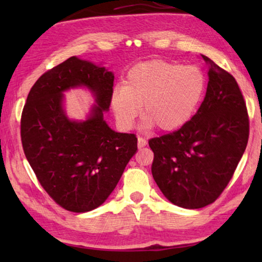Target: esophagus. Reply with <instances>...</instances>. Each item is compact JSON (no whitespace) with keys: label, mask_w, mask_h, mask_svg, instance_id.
I'll return each mask as SVG.
<instances>
[{"label":"esophagus","mask_w":262,"mask_h":262,"mask_svg":"<svg viewBox=\"0 0 262 262\" xmlns=\"http://www.w3.org/2000/svg\"><path fill=\"white\" fill-rule=\"evenodd\" d=\"M137 145H139L140 149L145 147V145H147V140L143 139L142 136H139V137H137Z\"/></svg>","instance_id":"obj_1"}]
</instances>
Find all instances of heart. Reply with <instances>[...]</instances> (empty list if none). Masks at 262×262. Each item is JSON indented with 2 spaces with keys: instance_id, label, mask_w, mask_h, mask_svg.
Here are the masks:
<instances>
[{
  "instance_id": "b5f03b06",
  "label": "heart",
  "mask_w": 262,
  "mask_h": 262,
  "mask_svg": "<svg viewBox=\"0 0 262 262\" xmlns=\"http://www.w3.org/2000/svg\"><path fill=\"white\" fill-rule=\"evenodd\" d=\"M206 89V76L196 66L154 60L127 73L125 84L114 88L112 107L122 127L133 126L139 115L145 125L173 130L192 118Z\"/></svg>"
}]
</instances>
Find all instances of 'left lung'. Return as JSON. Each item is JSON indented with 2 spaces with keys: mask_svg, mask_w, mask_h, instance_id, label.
I'll list each match as a JSON object with an SVG mask.
<instances>
[{
  "mask_svg": "<svg viewBox=\"0 0 262 262\" xmlns=\"http://www.w3.org/2000/svg\"><path fill=\"white\" fill-rule=\"evenodd\" d=\"M209 82L198 112L185 125L154 137L152 177L173 205L199 209L215 202L245 151L250 120L238 83L209 57Z\"/></svg>",
  "mask_w": 262,
  "mask_h": 262,
  "instance_id": "1",
  "label": "left lung"
}]
</instances>
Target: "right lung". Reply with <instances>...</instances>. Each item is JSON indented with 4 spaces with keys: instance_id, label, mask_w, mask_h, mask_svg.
Instances as JSON below:
<instances>
[{
    "instance_id": "1",
    "label": "right lung",
    "mask_w": 262,
    "mask_h": 262,
    "mask_svg": "<svg viewBox=\"0 0 262 262\" xmlns=\"http://www.w3.org/2000/svg\"><path fill=\"white\" fill-rule=\"evenodd\" d=\"M114 75L89 61L69 57L37 79L20 119L23 150L35 177L57 205L85 212L104 203L137 151L135 134L117 133L104 120L112 101ZM88 86L97 106L86 122H70L61 92Z\"/></svg>"
}]
</instances>
